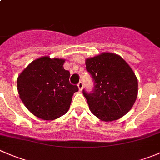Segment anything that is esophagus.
<instances>
[{
  "mask_svg": "<svg viewBox=\"0 0 160 160\" xmlns=\"http://www.w3.org/2000/svg\"><path fill=\"white\" fill-rule=\"evenodd\" d=\"M77 86H78L79 90H83V82H82V81L79 82L78 84H77Z\"/></svg>",
  "mask_w": 160,
  "mask_h": 160,
  "instance_id": "1",
  "label": "esophagus"
}]
</instances>
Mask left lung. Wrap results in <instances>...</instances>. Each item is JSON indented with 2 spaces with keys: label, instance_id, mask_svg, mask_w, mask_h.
<instances>
[{
  "label": "left lung",
  "instance_id": "8db88e82",
  "mask_svg": "<svg viewBox=\"0 0 160 160\" xmlns=\"http://www.w3.org/2000/svg\"><path fill=\"white\" fill-rule=\"evenodd\" d=\"M86 69L94 87L83 90L90 111L101 121L121 118L133 106L138 95V80L130 66L120 56L104 52L86 59Z\"/></svg>",
  "mask_w": 160,
  "mask_h": 160
}]
</instances>
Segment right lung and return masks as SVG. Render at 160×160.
Returning a JSON list of instances; mask_svg holds the SVG:
<instances>
[{"label": "right lung", "mask_w": 160, "mask_h": 160, "mask_svg": "<svg viewBox=\"0 0 160 160\" xmlns=\"http://www.w3.org/2000/svg\"><path fill=\"white\" fill-rule=\"evenodd\" d=\"M65 59L38 58L25 69L17 80L19 97L36 117L54 120L70 108L78 87L70 83V72L63 68Z\"/></svg>", "instance_id": "1"}]
</instances>
